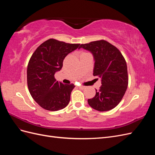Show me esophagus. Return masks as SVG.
<instances>
[{
	"label": "esophagus",
	"instance_id": "obj_1",
	"mask_svg": "<svg viewBox=\"0 0 155 155\" xmlns=\"http://www.w3.org/2000/svg\"><path fill=\"white\" fill-rule=\"evenodd\" d=\"M79 88H81V89H84L85 88V87H84V86H79L78 87Z\"/></svg>",
	"mask_w": 155,
	"mask_h": 155
}]
</instances>
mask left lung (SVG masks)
<instances>
[{"instance_id": "8db88e82", "label": "left lung", "mask_w": 155, "mask_h": 155, "mask_svg": "<svg viewBox=\"0 0 155 155\" xmlns=\"http://www.w3.org/2000/svg\"><path fill=\"white\" fill-rule=\"evenodd\" d=\"M88 50L94 60L93 75L101 78V86L88 104L98 111H108L118 105L128 85L127 67L120 50L104 40L82 44L79 47Z\"/></svg>"}]
</instances>
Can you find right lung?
<instances>
[{"instance_id":"1","label":"right lung","mask_w":155,"mask_h":155,"mask_svg":"<svg viewBox=\"0 0 155 155\" xmlns=\"http://www.w3.org/2000/svg\"><path fill=\"white\" fill-rule=\"evenodd\" d=\"M79 45L50 39L32 54L27 68L28 87L31 97L43 109L56 111L69 104L75 85L57 81L54 75L62 68L64 58Z\"/></svg>"}]
</instances>
